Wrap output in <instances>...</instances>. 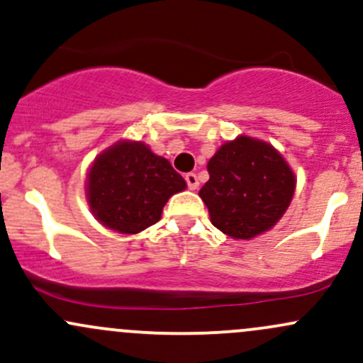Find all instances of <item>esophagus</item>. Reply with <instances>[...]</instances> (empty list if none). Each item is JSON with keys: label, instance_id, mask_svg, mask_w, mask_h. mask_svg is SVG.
I'll list each match as a JSON object with an SVG mask.
<instances>
[{"label": "esophagus", "instance_id": "esophagus-1", "mask_svg": "<svg viewBox=\"0 0 363 363\" xmlns=\"http://www.w3.org/2000/svg\"><path fill=\"white\" fill-rule=\"evenodd\" d=\"M185 182H186V186H189L190 190H196L199 186V180H197L196 173H186L185 174Z\"/></svg>", "mask_w": 363, "mask_h": 363}]
</instances>
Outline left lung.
<instances>
[{
  "label": "left lung",
  "instance_id": "left-lung-1",
  "mask_svg": "<svg viewBox=\"0 0 363 363\" xmlns=\"http://www.w3.org/2000/svg\"><path fill=\"white\" fill-rule=\"evenodd\" d=\"M201 189L211 223L233 239H252L282 218L294 194V174L268 143L239 136L208 162Z\"/></svg>",
  "mask_w": 363,
  "mask_h": 363
}]
</instances>
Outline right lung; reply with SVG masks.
Segmentation results:
<instances>
[{
  "label": "right lung",
  "mask_w": 363,
  "mask_h": 363,
  "mask_svg": "<svg viewBox=\"0 0 363 363\" xmlns=\"http://www.w3.org/2000/svg\"><path fill=\"white\" fill-rule=\"evenodd\" d=\"M186 183L167 159L143 143L123 142L95 159L88 178L89 208L105 227L138 233L161 220L164 204Z\"/></svg>",
  "instance_id": "obj_1"
}]
</instances>
